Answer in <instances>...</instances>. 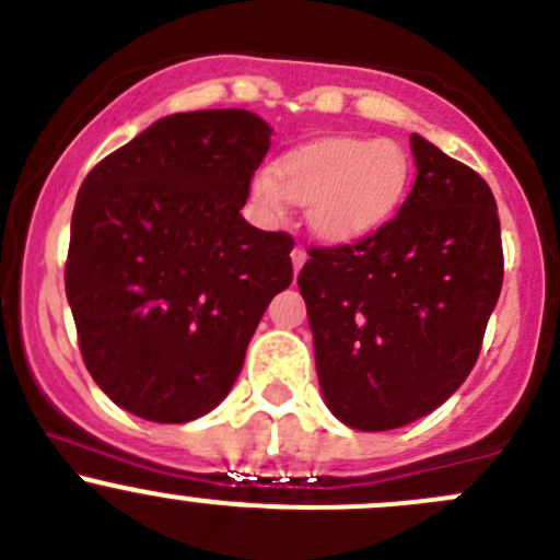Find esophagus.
Instances as JSON below:
<instances>
[{"label": "esophagus", "instance_id": "obj_1", "mask_svg": "<svg viewBox=\"0 0 560 560\" xmlns=\"http://www.w3.org/2000/svg\"><path fill=\"white\" fill-rule=\"evenodd\" d=\"M306 259H308L306 248H303V246L292 248V270H295V273L303 268V265H306Z\"/></svg>", "mask_w": 560, "mask_h": 560}]
</instances>
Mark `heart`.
<instances>
[{
    "label": "heart",
    "instance_id": "heart-1",
    "mask_svg": "<svg viewBox=\"0 0 560 560\" xmlns=\"http://www.w3.org/2000/svg\"><path fill=\"white\" fill-rule=\"evenodd\" d=\"M409 178V154L395 140L330 138L284 154L273 173L254 175L252 191L273 217L287 200L306 208L308 230L325 244H352L393 219Z\"/></svg>",
    "mask_w": 560,
    "mask_h": 560
}]
</instances>
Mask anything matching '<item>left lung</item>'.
Wrapping results in <instances>:
<instances>
[{
    "label": "left lung",
    "mask_w": 560,
    "mask_h": 560,
    "mask_svg": "<svg viewBox=\"0 0 560 560\" xmlns=\"http://www.w3.org/2000/svg\"><path fill=\"white\" fill-rule=\"evenodd\" d=\"M409 143L417 178L398 217L308 248L298 276L322 395L358 431L409 425L463 385L504 281L490 186L420 135Z\"/></svg>",
    "instance_id": "1"
}]
</instances>
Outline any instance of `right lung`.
Masks as SVG:
<instances>
[{"mask_svg":"<svg viewBox=\"0 0 560 560\" xmlns=\"http://www.w3.org/2000/svg\"><path fill=\"white\" fill-rule=\"evenodd\" d=\"M270 135L248 110L173 113L81 184L65 265L78 347L107 398L143 420L222 404L290 287L292 235L241 217Z\"/></svg>","mask_w":560,"mask_h":560,"instance_id":"obj_1","label":"right lung"}]
</instances>
